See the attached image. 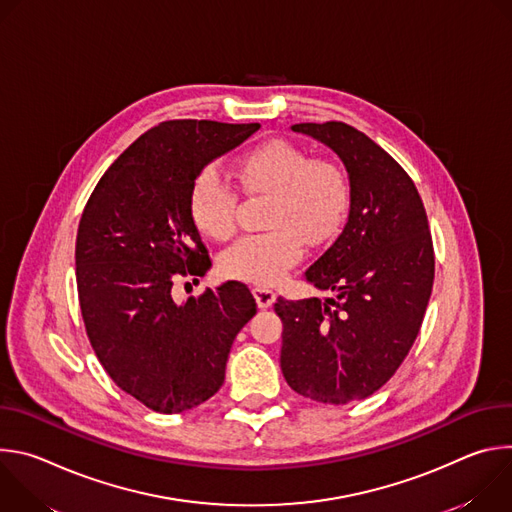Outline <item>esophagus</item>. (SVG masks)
Listing matches in <instances>:
<instances>
[{
	"instance_id": "1",
	"label": "esophagus",
	"mask_w": 512,
	"mask_h": 512,
	"mask_svg": "<svg viewBox=\"0 0 512 512\" xmlns=\"http://www.w3.org/2000/svg\"><path fill=\"white\" fill-rule=\"evenodd\" d=\"M253 296H255V302L259 308H269L275 302V291L269 287H263V285L253 287Z\"/></svg>"
}]
</instances>
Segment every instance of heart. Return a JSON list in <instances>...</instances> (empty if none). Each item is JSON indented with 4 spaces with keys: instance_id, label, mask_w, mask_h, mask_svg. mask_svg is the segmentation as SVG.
<instances>
[{
    "instance_id": "heart-1",
    "label": "heart",
    "mask_w": 512,
    "mask_h": 512,
    "mask_svg": "<svg viewBox=\"0 0 512 512\" xmlns=\"http://www.w3.org/2000/svg\"><path fill=\"white\" fill-rule=\"evenodd\" d=\"M241 182L253 192H269L267 227L237 239L218 259L233 279L273 285L304 255V243L324 245L344 225L350 184L344 168L328 158H310L300 145L271 139L249 150L237 164ZM237 190L214 168L202 170L188 198L196 229L212 239L235 231Z\"/></svg>"
}]
</instances>
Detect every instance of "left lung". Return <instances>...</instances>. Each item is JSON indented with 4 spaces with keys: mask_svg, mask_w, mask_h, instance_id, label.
Returning a JSON list of instances; mask_svg holds the SVG:
<instances>
[{
    "mask_svg": "<svg viewBox=\"0 0 512 512\" xmlns=\"http://www.w3.org/2000/svg\"><path fill=\"white\" fill-rule=\"evenodd\" d=\"M342 160L350 182L348 221L306 279L334 298L283 300L281 373L318 403L344 405L379 391L411 350L433 287V243L409 174L362 131L298 123Z\"/></svg>",
    "mask_w": 512,
    "mask_h": 512,
    "instance_id": "1",
    "label": "left lung"
}]
</instances>
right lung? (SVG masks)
<instances>
[{
  "mask_svg": "<svg viewBox=\"0 0 512 512\" xmlns=\"http://www.w3.org/2000/svg\"><path fill=\"white\" fill-rule=\"evenodd\" d=\"M259 127L162 121L111 164L83 210L75 259L87 336L115 385L152 411L182 413L221 389L233 340L257 312L245 283L180 304L174 283L210 267L188 208L196 176Z\"/></svg>",
  "mask_w": 512,
  "mask_h": 512,
  "instance_id": "1",
  "label": "right lung"
}]
</instances>
